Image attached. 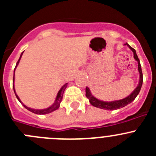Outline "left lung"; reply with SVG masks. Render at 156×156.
<instances>
[{"instance_id":"left-lung-1","label":"left lung","mask_w":156,"mask_h":156,"mask_svg":"<svg viewBox=\"0 0 156 156\" xmlns=\"http://www.w3.org/2000/svg\"><path fill=\"white\" fill-rule=\"evenodd\" d=\"M125 45H127L128 48L130 49V50L133 51V58L137 62V64H138V67H137V70L139 72V81L138 84L134 90L131 92V94H129L127 97L124 98L120 99V100H115V101H101L98 99L97 98H95L93 94L90 92V88L86 87V97L89 99V102L90 103V105H92L93 106L96 107V108H101V109H105V110H115L119 109L120 108H123L126 105H127L128 104L131 103L137 95H138L139 92L140 90V88L142 86L143 83V74L142 71H141V66H140V60H139L138 57L137 55V53H136V51L133 49L132 47L129 46L127 43L125 44Z\"/></svg>"}]
</instances>
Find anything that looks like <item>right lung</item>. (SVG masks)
I'll use <instances>...</instances> for the list:
<instances>
[{
  "label": "right lung",
  "mask_w": 156,
  "mask_h": 156,
  "mask_svg": "<svg viewBox=\"0 0 156 156\" xmlns=\"http://www.w3.org/2000/svg\"><path fill=\"white\" fill-rule=\"evenodd\" d=\"M23 52H22L21 55H20V57H19V61H18L17 63H16V68H15V69H14L13 89H14V92H15V94H16V98H17L18 100L19 101V102L21 103V104H23V105L24 106L25 108H27V110H29V111L32 112H34V113H35V114H38V115H45V114L51 113V112H52L55 111V110H57L58 108L59 107H60V104H61V101H62V100L63 94H64V91H65V90H66V88L67 87L68 83H66V84L63 85V86L61 87V89H60V90H58V94H57V96H56V98H55V101H54L53 104H52L51 106H49V107H48V108H43V109H36V108H30V107H28V106H27V105H24L23 102H22V101L20 100L19 97L17 95V94H16V89H15V85H14V83H15V71H16V68H17L18 65H19V62H20V59H21L22 55H23Z\"/></svg>",
  "instance_id": "obj_1"
}]
</instances>
